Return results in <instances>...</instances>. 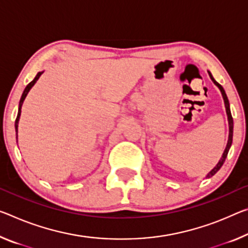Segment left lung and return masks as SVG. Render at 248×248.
Listing matches in <instances>:
<instances>
[{
    "mask_svg": "<svg viewBox=\"0 0 248 248\" xmlns=\"http://www.w3.org/2000/svg\"><path fill=\"white\" fill-rule=\"evenodd\" d=\"M209 75H210L212 81H213L214 84H215L216 86H217L218 89L221 90V93H222V96H223V99H224V104H225V109H226V113H227V119H229L230 133H229V141H227L226 148H225V150H224V152H223V155H222L221 160L218 161V163L216 164V166L214 167V169H212L210 173L206 175V178H211V176H213V175L216 173V172H217V171L219 170V169L222 168L223 163L225 162V159H226V156H227V153H229V151H230V148H231V145H232V141H233V117H232V113H231L229 99H227V96H226V93H225V90H224V88L222 87V86L219 85L218 82L214 79L213 76H212V74H211L210 72H209Z\"/></svg>",
    "mask_w": 248,
    "mask_h": 248,
    "instance_id": "8db88e82",
    "label": "left lung"
}]
</instances>
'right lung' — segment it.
Masks as SVG:
<instances>
[{
    "label": "right lung",
    "instance_id": "add662e5",
    "mask_svg": "<svg viewBox=\"0 0 248 248\" xmlns=\"http://www.w3.org/2000/svg\"><path fill=\"white\" fill-rule=\"evenodd\" d=\"M43 74V72H39L36 76H35L34 79L30 82L29 85L26 86L24 92H23L22 93V97H21V100H19V105H18V112H17V117H16V120H15V131H16V138H17V127H18V121H19V116H21V108H22V105H23V101H24V99L27 96V93H29V92L31 90V88L33 87V86L35 85V82L37 81V79L39 77H41V75Z\"/></svg>",
    "mask_w": 248,
    "mask_h": 248
}]
</instances>
